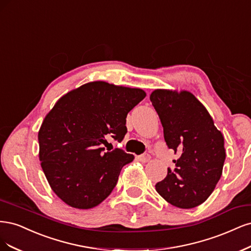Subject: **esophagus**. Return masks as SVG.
<instances>
[{"label":"esophagus","instance_id":"1","mask_svg":"<svg viewBox=\"0 0 251 251\" xmlns=\"http://www.w3.org/2000/svg\"><path fill=\"white\" fill-rule=\"evenodd\" d=\"M137 158H139V160L140 161H142V163H148V161L150 160V155L149 154H146V153H145V154H142V155H140L139 157H137Z\"/></svg>","mask_w":251,"mask_h":251}]
</instances>
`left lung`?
I'll return each mask as SVG.
<instances>
[{
  "label": "left lung",
  "instance_id": "1",
  "mask_svg": "<svg viewBox=\"0 0 251 251\" xmlns=\"http://www.w3.org/2000/svg\"><path fill=\"white\" fill-rule=\"evenodd\" d=\"M169 148L180 156L175 172L168 169L155 190L170 204L196 207L209 197L222 175L225 160L224 137L214 120L189 91L157 88L150 95Z\"/></svg>",
  "mask_w": 251,
  "mask_h": 251
}]
</instances>
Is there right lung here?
I'll return each instance as SVG.
<instances>
[{"label": "right lung", "mask_w": 251, "mask_h": 251, "mask_svg": "<svg viewBox=\"0 0 251 251\" xmlns=\"http://www.w3.org/2000/svg\"><path fill=\"white\" fill-rule=\"evenodd\" d=\"M145 97L141 88L93 81L55 103L38 131V156L52 191L78 209L99 205L134 159L122 150L104 152L108 137L124 139L126 117Z\"/></svg>", "instance_id": "obj_1"}]
</instances>
